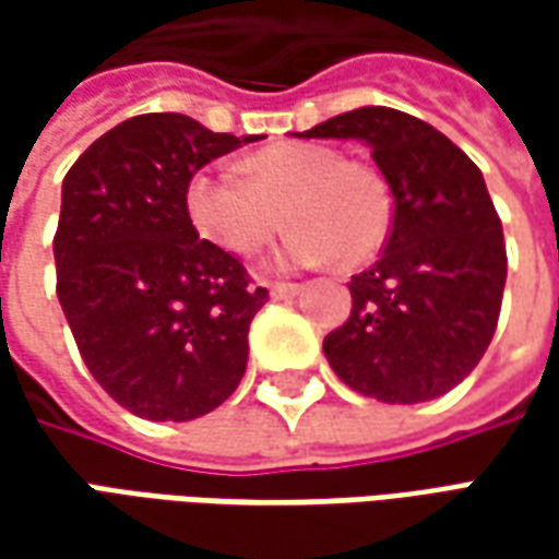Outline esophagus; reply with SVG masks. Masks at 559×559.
I'll return each mask as SVG.
<instances>
[{
  "label": "esophagus",
  "instance_id": "esophagus-1",
  "mask_svg": "<svg viewBox=\"0 0 559 559\" xmlns=\"http://www.w3.org/2000/svg\"><path fill=\"white\" fill-rule=\"evenodd\" d=\"M299 290H302L299 284H278V281L269 284V296H272V299H290V296H296Z\"/></svg>",
  "mask_w": 559,
  "mask_h": 559
}]
</instances>
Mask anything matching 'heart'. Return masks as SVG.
Instances as JSON below:
<instances>
[{
	"label": "heart",
	"instance_id": "b5f03b06",
	"mask_svg": "<svg viewBox=\"0 0 559 559\" xmlns=\"http://www.w3.org/2000/svg\"><path fill=\"white\" fill-rule=\"evenodd\" d=\"M241 176L200 170L185 188V212L206 242L233 257H251L281 230H293L275 254L278 269L362 263L383 248L392 194L383 176L344 160L323 143H278L239 164Z\"/></svg>",
	"mask_w": 559,
	"mask_h": 559
}]
</instances>
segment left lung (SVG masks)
I'll use <instances>...</instances> for the list:
<instances>
[{
  "instance_id": "8db88e82",
  "label": "left lung",
  "mask_w": 559,
  "mask_h": 559,
  "mask_svg": "<svg viewBox=\"0 0 559 559\" xmlns=\"http://www.w3.org/2000/svg\"><path fill=\"white\" fill-rule=\"evenodd\" d=\"M299 138L365 143L395 200L383 254L353 275L350 317L323 341L332 371L365 399H440L479 365L503 302V224L481 170L392 107L332 116Z\"/></svg>"
}]
</instances>
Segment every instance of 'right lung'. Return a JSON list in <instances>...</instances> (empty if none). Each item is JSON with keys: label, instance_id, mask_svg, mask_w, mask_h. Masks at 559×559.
I'll return each instance as SVG.
<instances>
[{"label": "right lung", "instance_id": "add662e5", "mask_svg": "<svg viewBox=\"0 0 559 559\" xmlns=\"http://www.w3.org/2000/svg\"><path fill=\"white\" fill-rule=\"evenodd\" d=\"M260 134H215L182 114L134 116L68 170L53 239L56 293L80 356L140 419L191 421L230 399L269 293L200 239L185 188Z\"/></svg>", "mask_w": 559, "mask_h": 559}]
</instances>
